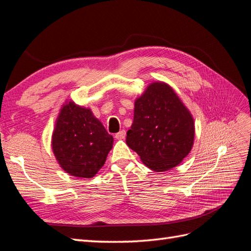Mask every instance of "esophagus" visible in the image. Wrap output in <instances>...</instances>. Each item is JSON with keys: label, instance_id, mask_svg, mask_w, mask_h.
I'll use <instances>...</instances> for the list:
<instances>
[{"label": "esophagus", "instance_id": "esophagus-1", "mask_svg": "<svg viewBox=\"0 0 251 251\" xmlns=\"http://www.w3.org/2000/svg\"><path fill=\"white\" fill-rule=\"evenodd\" d=\"M125 137H126V131H125V130H121V131H119V132L115 135V138H116V139H118V140H120V139H125Z\"/></svg>", "mask_w": 251, "mask_h": 251}]
</instances>
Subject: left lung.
I'll use <instances>...</instances> for the list:
<instances>
[{
  "instance_id": "left-lung-1",
  "label": "left lung",
  "mask_w": 251,
  "mask_h": 251,
  "mask_svg": "<svg viewBox=\"0 0 251 251\" xmlns=\"http://www.w3.org/2000/svg\"><path fill=\"white\" fill-rule=\"evenodd\" d=\"M194 138L192 114L168 83L151 82L136 98L126 141L149 169L165 172L180 164L191 151Z\"/></svg>"
}]
</instances>
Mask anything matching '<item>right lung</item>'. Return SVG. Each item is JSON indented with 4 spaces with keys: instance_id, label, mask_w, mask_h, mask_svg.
<instances>
[{
    "instance_id": "right-lung-1",
    "label": "right lung",
    "mask_w": 251,
    "mask_h": 251,
    "mask_svg": "<svg viewBox=\"0 0 251 251\" xmlns=\"http://www.w3.org/2000/svg\"><path fill=\"white\" fill-rule=\"evenodd\" d=\"M113 137L92 111L66 101L52 134V151L66 173L78 178H92L105 162Z\"/></svg>"
}]
</instances>
